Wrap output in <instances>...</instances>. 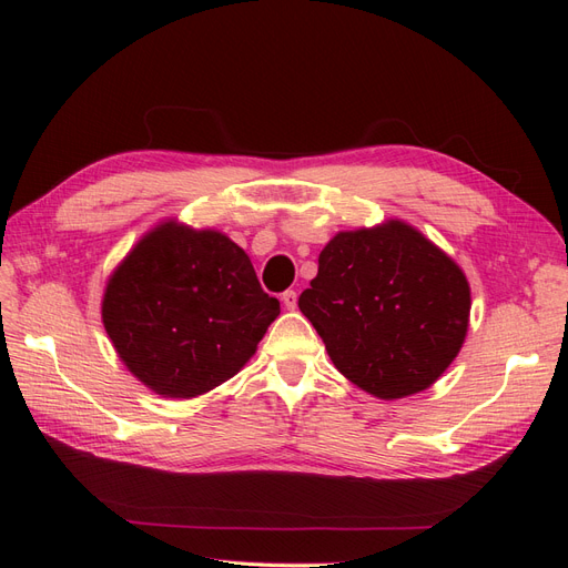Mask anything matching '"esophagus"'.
Segmentation results:
<instances>
[{
	"mask_svg": "<svg viewBox=\"0 0 568 568\" xmlns=\"http://www.w3.org/2000/svg\"><path fill=\"white\" fill-rule=\"evenodd\" d=\"M282 303H284L286 311H296V305H298V294H296V291H291V288L284 291Z\"/></svg>",
	"mask_w": 568,
	"mask_h": 568,
	"instance_id": "1",
	"label": "esophagus"
}]
</instances>
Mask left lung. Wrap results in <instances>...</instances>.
Instances as JSON below:
<instances>
[{
    "instance_id": "obj_1",
    "label": "left lung",
    "mask_w": 568,
    "mask_h": 568,
    "mask_svg": "<svg viewBox=\"0 0 568 568\" xmlns=\"http://www.w3.org/2000/svg\"><path fill=\"white\" fill-rule=\"evenodd\" d=\"M336 369L382 400L432 386L469 326L464 272L415 227L338 232L298 298Z\"/></svg>"
}]
</instances>
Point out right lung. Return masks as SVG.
Masks as SVG:
<instances>
[{
	"label": "right lung",
	"instance_id": "obj_1",
	"mask_svg": "<svg viewBox=\"0 0 568 568\" xmlns=\"http://www.w3.org/2000/svg\"><path fill=\"white\" fill-rule=\"evenodd\" d=\"M277 315L280 301L232 239L175 222L130 251L101 303L120 359L165 398H194L232 379Z\"/></svg>",
	"mask_w": 568,
	"mask_h": 568
}]
</instances>
